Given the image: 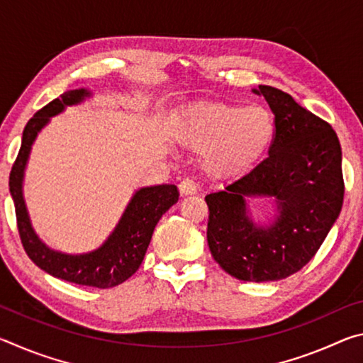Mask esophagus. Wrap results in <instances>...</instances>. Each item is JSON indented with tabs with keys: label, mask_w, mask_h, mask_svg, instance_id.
I'll list each match as a JSON object with an SVG mask.
<instances>
[{
	"label": "esophagus",
	"mask_w": 363,
	"mask_h": 363,
	"mask_svg": "<svg viewBox=\"0 0 363 363\" xmlns=\"http://www.w3.org/2000/svg\"><path fill=\"white\" fill-rule=\"evenodd\" d=\"M179 192L182 196H189V195H195L196 194V184L192 179H184L179 184Z\"/></svg>",
	"instance_id": "esophagus-1"
}]
</instances>
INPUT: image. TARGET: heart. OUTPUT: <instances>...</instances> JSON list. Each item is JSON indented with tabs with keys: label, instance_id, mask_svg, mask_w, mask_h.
<instances>
[{
	"label": "heart",
	"instance_id": "b5f03b06",
	"mask_svg": "<svg viewBox=\"0 0 363 363\" xmlns=\"http://www.w3.org/2000/svg\"><path fill=\"white\" fill-rule=\"evenodd\" d=\"M173 138L184 149L203 153L208 174L227 179L245 174L264 157L275 123L264 107L196 104L176 120Z\"/></svg>",
	"mask_w": 363,
	"mask_h": 363
}]
</instances>
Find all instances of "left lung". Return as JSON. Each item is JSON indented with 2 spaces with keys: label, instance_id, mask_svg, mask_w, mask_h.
<instances>
[{
  "label": "left lung",
  "instance_id": "1",
  "mask_svg": "<svg viewBox=\"0 0 363 363\" xmlns=\"http://www.w3.org/2000/svg\"><path fill=\"white\" fill-rule=\"evenodd\" d=\"M253 93L275 115L269 157L205 200L214 261L232 277L259 284L290 277L314 257L341 213L344 181L341 145L327 121L272 86ZM248 198L274 201L267 225L250 218Z\"/></svg>",
  "mask_w": 363,
  "mask_h": 363
}]
</instances>
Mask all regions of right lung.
<instances>
[{"label": "right lung", "instance_id": "right-lung-1", "mask_svg": "<svg viewBox=\"0 0 363 363\" xmlns=\"http://www.w3.org/2000/svg\"><path fill=\"white\" fill-rule=\"evenodd\" d=\"M91 96L93 93L86 88L70 89L30 118L22 134L19 155L11 169L9 192L14 200L22 245L36 266L52 277L72 284L112 288L130 279L143 264L158 220L179 200V190L174 184L138 189L106 242L99 248L79 255L49 248L35 232L23 199V177L38 133L51 121V116L62 113L70 106H78Z\"/></svg>", "mask_w": 363, "mask_h": 363}]
</instances>
